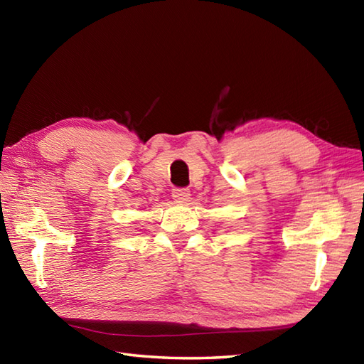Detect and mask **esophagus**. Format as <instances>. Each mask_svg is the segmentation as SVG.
<instances>
[{
	"label": "esophagus",
	"instance_id": "esophagus-1",
	"mask_svg": "<svg viewBox=\"0 0 364 364\" xmlns=\"http://www.w3.org/2000/svg\"><path fill=\"white\" fill-rule=\"evenodd\" d=\"M189 197H191V192H189V189H186V188H175L172 191V198L175 201H178V203L188 201Z\"/></svg>",
	"mask_w": 364,
	"mask_h": 364
}]
</instances>
